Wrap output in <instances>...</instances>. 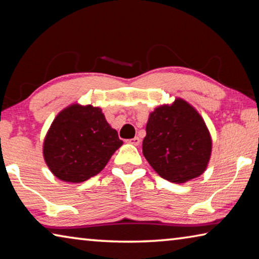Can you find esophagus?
Wrapping results in <instances>:
<instances>
[{
  "instance_id": "esophagus-1",
  "label": "esophagus",
  "mask_w": 259,
  "mask_h": 259,
  "mask_svg": "<svg viewBox=\"0 0 259 259\" xmlns=\"http://www.w3.org/2000/svg\"><path fill=\"white\" fill-rule=\"evenodd\" d=\"M128 142L130 143V144H133V145H135V146H138L139 144H140V138L139 137H135V138H131V139H129Z\"/></svg>"
}]
</instances>
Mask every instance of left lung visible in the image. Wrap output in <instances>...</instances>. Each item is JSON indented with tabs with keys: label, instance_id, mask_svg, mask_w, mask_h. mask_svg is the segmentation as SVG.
I'll list each match as a JSON object with an SVG mask.
<instances>
[{
	"label": "left lung",
	"instance_id": "obj_1",
	"mask_svg": "<svg viewBox=\"0 0 259 259\" xmlns=\"http://www.w3.org/2000/svg\"><path fill=\"white\" fill-rule=\"evenodd\" d=\"M212 142L199 112L182 98L153 111L146 124L143 154L159 176L182 184L202 175Z\"/></svg>",
	"mask_w": 259,
	"mask_h": 259
}]
</instances>
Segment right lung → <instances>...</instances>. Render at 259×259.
Listing matches in <instances>:
<instances>
[{
    "instance_id": "1",
    "label": "right lung",
    "mask_w": 259,
    "mask_h": 259,
    "mask_svg": "<svg viewBox=\"0 0 259 259\" xmlns=\"http://www.w3.org/2000/svg\"><path fill=\"white\" fill-rule=\"evenodd\" d=\"M122 144L102 108L73 104L51 123L43 143V156L60 181L82 183L102 171Z\"/></svg>"
}]
</instances>
